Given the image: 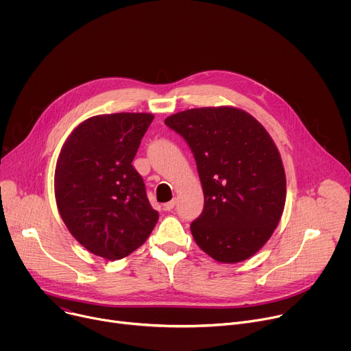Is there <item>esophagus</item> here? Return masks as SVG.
I'll list each match as a JSON object with an SVG mask.
<instances>
[{
  "mask_svg": "<svg viewBox=\"0 0 351 351\" xmlns=\"http://www.w3.org/2000/svg\"><path fill=\"white\" fill-rule=\"evenodd\" d=\"M175 206H176V199H171L169 203H167L164 206V208H165V211H172L175 208Z\"/></svg>",
  "mask_w": 351,
  "mask_h": 351,
  "instance_id": "34e87169",
  "label": "esophagus"
}]
</instances>
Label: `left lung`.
Listing matches in <instances>:
<instances>
[{"mask_svg":"<svg viewBox=\"0 0 351 351\" xmlns=\"http://www.w3.org/2000/svg\"><path fill=\"white\" fill-rule=\"evenodd\" d=\"M165 123L187 141L204 191V210L190 226L211 258L236 264L269 240L283 214L286 175L265 128L236 107L191 108Z\"/></svg>","mask_w":351,"mask_h":351,"instance_id":"1","label":"left lung"}]
</instances>
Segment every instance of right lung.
I'll return each mask as SVG.
<instances>
[{"label":"right lung","mask_w":351,"mask_h":351,"mask_svg":"<svg viewBox=\"0 0 351 351\" xmlns=\"http://www.w3.org/2000/svg\"><path fill=\"white\" fill-rule=\"evenodd\" d=\"M154 115L119 112L79 123L57 160L60 215L87 252L110 261L133 253L153 232L158 213L132 165Z\"/></svg>","instance_id":"1"}]
</instances>
